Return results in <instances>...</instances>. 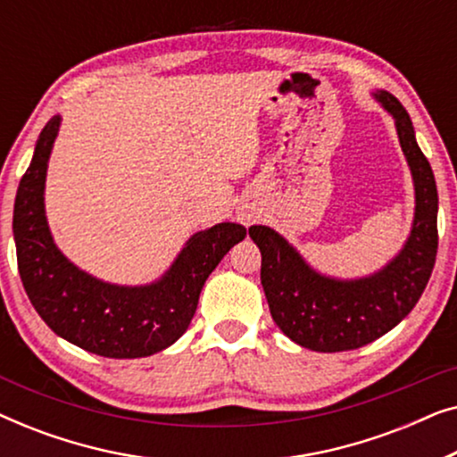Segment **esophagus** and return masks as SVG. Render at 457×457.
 I'll use <instances>...</instances> for the list:
<instances>
[{"label": "esophagus", "mask_w": 457, "mask_h": 457, "mask_svg": "<svg viewBox=\"0 0 457 457\" xmlns=\"http://www.w3.org/2000/svg\"><path fill=\"white\" fill-rule=\"evenodd\" d=\"M237 216H239V220H241V222L249 224V222L253 220V210L249 208V205H241L239 212H237Z\"/></svg>", "instance_id": "1"}]
</instances>
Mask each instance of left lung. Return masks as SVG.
<instances>
[{"mask_svg":"<svg viewBox=\"0 0 457 457\" xmlns=\"http://www.w3.org/2000/svg\"><path fill=\"white\" fill-rule=\"evenodd\" d=\"M374 97L395 118L414 179V224L402 252L370 277L339 280L310 268L277 230L249 228L262 252L260 278L272 320L291 341L312 352H349L389 333L414 310L435 268L439 195L433 168L418 147L410 114L399 99L386 91H377Z\"/></svg>","mask_w":457,"mask_h":457,"instance_id":"8db88e82","label":"left lung"}]
</instances>
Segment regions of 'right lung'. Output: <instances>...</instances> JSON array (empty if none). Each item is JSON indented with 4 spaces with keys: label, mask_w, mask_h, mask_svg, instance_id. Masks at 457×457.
I'll list each match as a JSON object with an SVG mask.
<instances>
[{
    "label": "right lung",
    "mask_w": 457,
    "mask_h": 457,
    "mask_svg": "<svg viewBox=\"0 0 457 457\" xmlns=\"http://www.w3.org/2000/svg\"><path fill=\"white\" fill-rule=\"evenodd\" d=\"M60 120L54 116L41 130L16 193L12 228L24 291L47 327L85 352L116 360L158 353L185 333L205 278L247 230L220 222L195 233L170 270L152 285H110L79 270L55 247L43 204Z\"/></svg>",
    "instance_id": "right-lung-1"
}]
</instances>
